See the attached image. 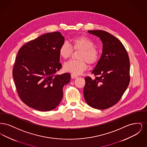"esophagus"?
Returning a JSON list of instances; mask_svg holds the SVG:
<instances>
[{
	"mask_svg": "<svg viewBox=\"0 0 147 147\" xmlns=\"http://www.w3.org/2000/svg\"><path fill=\"white\" fill-rule=\"evenodd\" d=\"M71 78H73V79H75V78H77L78 76H76V75H75V74H71Z\"/></svg>",
	"mask_w": 147,
	"mask_h": 147,
	"instance_id": "obj_1",
	"label": "esophagus"
}]
</instances>
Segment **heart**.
<instances>
[{
	"instance_id": "b5f03b06",
	"label": "heart",
	"mask_w": 147,
	"mask_h": 147,
	"mask_svg": "<svg viewBox=\"0 0 147 147\" xmlns=\"http://www.w3.org/2000/svg\"><path fill=\"white\" fill-rule=\"evenodd\" d=\"M71 46L67 42H64L59 49V54L62 58L66 59L70 57L73 51H80L78 53V60H71L64 64V70L73 74H80L87 68V62L93 65L99 59L100 52L95 47L94 42L89 38L80 36L71 39Z\"/></svg>"
}]
</instances>
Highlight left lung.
Here are the masks:
<instances>
[{"label":"left lung","mask_w":147,"mask_h":147,"mask_svg":"<svg viewBox=\"0 0 147 147\" xmlns=\"http://www.w3.org/2000/svg\"><path fill=\"white\" fill-rule=\"evenodd\" d=\"M103 43L102 53L92 71L95 78H85L84 97L90 107L106 109L116 104L130 81L129 61L127 52L118 38L102 30H89Z\"/></svg>","instance_id":"8db88e82"}]
</instances>
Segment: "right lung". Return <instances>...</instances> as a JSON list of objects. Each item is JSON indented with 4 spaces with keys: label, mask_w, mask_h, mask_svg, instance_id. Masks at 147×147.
I'll use <instances>...</instances> for the list:
<instances>
[{
    "label": "right lung",
    "mask_w": 147,
    "mask_h": 147,
    "mask_svg": "<svg viewBox=\"0 0 147 147\" xmlns=\"http://www.w3.org/2000/svg\"><path fill=\"white\" fill-rule=\"evenodd\" d=\"M64 38L59 32L47 33L19 49L13 69L18 95L29 107L51 111L63 98V88L70 74H57L62 67L59 49Z\"/></svg>",
    "instance_id": "right-lung-1"
}]
</instances>
